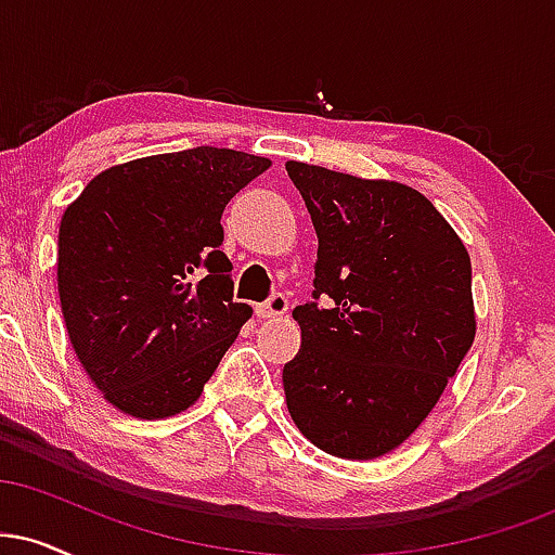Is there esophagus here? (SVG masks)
<instances>
[{
  "label": "esophagus",
  "instance_id": "1",
  "mask_svg": "<svg viewBox=\"0 0 555 555\" xmlns=\"http://www.w3.org/2000/svg\"><path fill=\"white\" fill-rule=\"evenodd\" d=\"M286 305H289V299H286L282 292H273L266 302L256 305V315L258 318H276V315L286 313Z\"/></svg>",
  "mask_w": 555,
  "mask_h": 555
}]
</instances>
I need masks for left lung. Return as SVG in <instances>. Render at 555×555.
Instances as JSON below:
<instances>
[{
  "mask_svg": "<svg viewBox=\"0 0 555 555\" xmlns=\"http://www.w3.org/2000/svg\"><path fill=\"white\" fill-rule=\"evenodd\" d=\"M286 175L318 234L313 299L292 313L302 347L282 373L286 406L326 454L375 460L417 430L473 347V263L406 184L302 162Z\"/></svg>",
  "mask_w": 555,
  "mask_h": 555,
  "instance_id": "obj_1",
  "label": "left lung"
}]
</instances>
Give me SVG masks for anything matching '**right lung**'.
<instances>
[{
  "label": "right lung",
  "mask_w": 555,
  "mask_h": 555,
  "mask_svg": "<svg viewBox=\"0 0 555 555\" xmlns=\"http://www.w3.org/2000/svg\"><path fill=\"white\" fill-rule=\"evenodd\" d=\"M269 167L197 145L101 171L67 206L62 315L80 365L117 410L143 420L188 410L253 315L234 302L221 214Z\"/></svg>",
  "instance_id": "1"
}]
</instances>
